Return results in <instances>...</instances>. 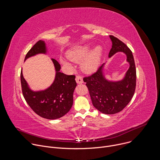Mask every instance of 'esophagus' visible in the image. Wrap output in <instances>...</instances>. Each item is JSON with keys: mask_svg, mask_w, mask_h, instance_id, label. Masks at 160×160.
Masks as SVG:
<instances>
[{"mask_svg": "<svg viewBox=\"0 0 160 160\" xmlns=\"http://www.w3.org/2000/svg\"><path fill=\"white\" fill-rule=\"evenodd\" d=\"M75 80H76L77 83H79V84L80 83H82L83 82V78H82V77L81 76H77L76 78H75Z\"/></svg>", "mask_w": 160, "mask_h": 160, "instance_id": "esophagus-1", "label": "esophagus"}]
</instances>
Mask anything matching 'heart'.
Segmentation results:
<instances>
[{
    "label": "heart",
    "instance_id": "1",
    "mask_svg": "<svg viewBox=\"0 0 160 160\" xmlns=\"http://www.w3.org/2000/svg\"><path fill=\"white\" fill-rule=\"evenodd\" d=\"M88 44L78 45L68 52L67 56L70 61L80 63V66L83 72L92 73L97 70L100 64L103 50L101 45H97L92 50ZM61 62L67 66H71V63L64 59H61Z\"/></svg>",
    "mask_w": 160,
    "mask_h": 160
}]
</instances>
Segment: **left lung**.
I'll use <instances>...</instances> for the list:
<instances>
[{
  "label": "left lung",
  "instance_id": "left-lung-1",
  "mask_svg": "<svg viewBox=\"0 0 160 160\" xmlns=\"http://www.w3.org/2000/svg\"><path fill=\"white\" fill-rule=\"evenodd\" d=\"M112 48L109 58L118 52L127 56L129 68L124 78L119 81L108 80L103 73V63L98 71L83 78L88 89L93 106L100 112L106 115H113L123 110L131 101L136 86V69L133 56L130 49L117 37L109 35Z\"/></svg>",
  "mask_w": 160,
  "mask_h": 160
}]
</instances>
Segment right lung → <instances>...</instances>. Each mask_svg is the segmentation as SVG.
<instances>
[{"mask_svg":"<svg viewBox=\"0 0 160 160\" xmlns=\"http://www.w3.org/2000/svg\"><path fill=\"white\" fill-rule=\"evenodd\" d=\"M47 48L43 40L37 42L27 54L25 61L38 54H46ZM55 79L52 85L43 90H31L21 72L22 92L27 102L40 117L55 120L63 117L69 111L73 102V92L77 86L75 75H67L60 72L61 65L54 59Z\"/></svg>","mask_w":160,"mask_h":160,"instance_id":"obj_1","label":"right lung"}]
</instances>
